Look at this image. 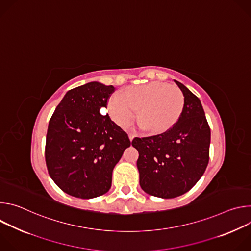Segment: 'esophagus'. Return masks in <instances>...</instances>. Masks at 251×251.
Wrapping results in <instances>:
<instances>
[{
    "label": "esophagus",
    "instance_id": "esophagus-1",
    "mask_svg": "<svg viewBox=\"0 0 251 251\" xmlns=\"http://www.w3.org/2000/svg\"><path fill=\"white\" fill-rule=\"evenodd\" d=\"M134 138H135V135L132 134V133H129V139H130V141H132Z\"/></svg>",
    "mask_w": 251,
    "mask_h": 251
}]
</instances>
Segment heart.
Segmentation results:
<instances>
[{"mask_svg": "<svg viewBox=\"0 0 251 251\" xmlns=\"http://www.w3.org/2000/svg\"><path fill=\"white\" fill-rule=\"evenodd\" d=\"M107 108L112 120L122 128L133 122L138 111L140 127L149 135L159 136L170 132L180 121L185 97L180 89L153 81L124 88L109 99Z\"/></svg>", "mask_w": 251, "mask_h": 251, "instance_id": "1", "label": "heart"}]
</instances>
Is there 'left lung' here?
<instances>
[{
	"label": "left lung",
	"instance_id": "1",
	"mask_svg": "<svg viewBox=\"0 0 251 251\" xmlns=\"http://www.w3.org/2000/svg\"><path fill=\"white\" fill-rule=\"evenodd\" d=\"M175 82L185 97L180 121L166 134L132 141L139 152L142 190L162 199L189 192L203 175L209 159L210 129L201 100L184 84Z\"/></svg>",
	"mask_w": 251,
	"mask_h": 251
}]
</instances>
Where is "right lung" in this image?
<instances>
[{"label": "right lung", "instance_id": "obj_1", "mask_svg": "<svg viewBox=\"0 0 251 251\" xmlns=\"http://www.w3.org/2000/svg\"><path fill=\"white\" fill-rule=\"evenodd\" d=\"M114 90L97 81L70 89L50 120L47 168L70 196L93 199L108 192L113 169L131 145L127 133L100 112Z\"/></svg>", "mask_w": 251, "mask_h": 251}]
</instances>
